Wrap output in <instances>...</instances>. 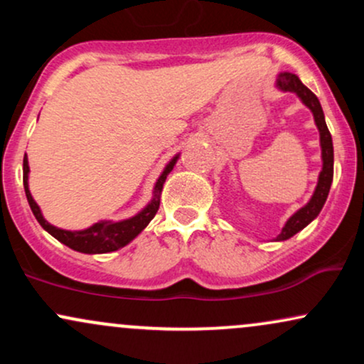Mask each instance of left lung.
<instances>
[{
    "label": "left lung",
    "instance_id": "obj_1",
    "mask_svg": "<svg viewBox=\"0 0 364 364\" xmlns=\"http://www.w3.org/2000/svg\"><path fill=\"white\" fill-rule=\"evenodd\" d=\"M277 87L286 92H296V94L299 95V99H301V101L311 109L313 116H315V123L320 132L321 161H323V168H321V173L318 176V185H316V190L315 193H313L311 200L303 208H299V210L296 212L289 220H287L286 225L282 228V232L277 236V241H284V240H289V237L294 236L296 232L301 231L303 228H306V225L320 214L321 207H323L325 200H327L328 196L330 185H332V178H333V145H332V136H330V132L327 128V123H325L323 111H321L320 101L316 99V95L313 94L308 87H304L301 80L292 73L279 75Z\"/></svg>",
    "mask_w": 364,
    "mask_h": 364
}]
</instances>
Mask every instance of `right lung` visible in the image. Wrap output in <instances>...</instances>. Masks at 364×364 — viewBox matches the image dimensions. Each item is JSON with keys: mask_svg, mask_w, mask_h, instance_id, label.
I'll use <instances>...</instances> for the list:
<instances>
[{"mask_svg": "<svg viewBox=\"0 0 364 364\" xmlns=\"http://www.w3.org/2000/svg\"><path fill=\"white\" fill-rule=\"evenodd\" d=\"M178 156L166 166L164 173L161 174V178L157 179L156 183V195H154V200L149 203L140 214L127 220H121V223H97L90 225L89 229H83V231H65V229L54 228L44 219L43 214H41V208L37 207V203L32 198L31 191H28V162L27 156L23 157V188L25 195H27L28 205L32 208V214L36 215L37 223H39L49 235L56 237L58 241H61L63 245H66L68 248L75 250V252L80 253H109L116 252V250L123 248L124 245H128L133 237H136L147 228V224L154 219V215L157 214L159 203H161V195L162 186H164L166 178L173 171L174 164H176Z\"/></svg>", "mask_w": 364, "mask_h": 364, "instance_id": "right-lung-1", "label": "right lung"}]
</instances>
